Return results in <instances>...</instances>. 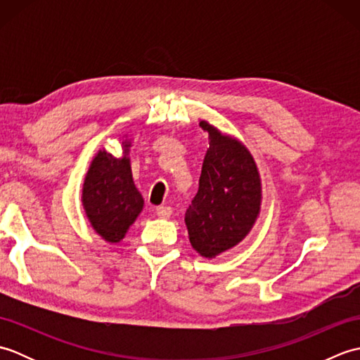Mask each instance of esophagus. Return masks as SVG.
<instances>
[{
    "label": "esophagus",
    "mask_w": 360,
    "mask_h": 360,
    "mask_svg": "<svg viewBox=\"0 0 360 360\" xmlns=\"http://www.w3.org/2000/svg\"><path fill=\"white\" fill-rule=\"evenodd\" d=\"M156 215H158L159 218H164V219L170 218L172 209L167 207V205H160V207H156Z\"/></svg>",
    "instance_id": "1"
}]
</instances>
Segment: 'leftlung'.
<instances>
[{"instance_id":"8db88e82","label":"left lung","mask_w":360,"mask_h":360,"mask_svg":"<svg viewBox=\"0 0 360 360\" xmlns=\"http://www.w3.org/2000/svg\"><path fill=\"white\" fill-rule=\"evenodd\" d=\"M200 127L209 133L210 147L186 226L193 249L213 258L250 232L262 204V182L254 158L240 141L221 134L205 120Z\"/></svg>"}]
</instances>
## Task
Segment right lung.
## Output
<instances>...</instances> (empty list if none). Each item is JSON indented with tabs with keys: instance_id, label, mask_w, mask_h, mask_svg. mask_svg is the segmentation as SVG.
<instances>
[{
	"instance_id": "add662e5",
	"label": "right lung",
	"mask_w": 360,
	"mask_h": 360,
	"mask_svg": "<svg viewBox=\"0 0 360 360\" xmlns=\"http://www.w3.org/2000/svg\"><path fill=\"white\" fill-rule=\"evenodd\" d=\"M129 147V141L122 142L124 158L98 151L83 182V209L94 231L110 243L124 238L143 207V198L134 186L127 158Z\"/></svg>"
}]
</instances>
